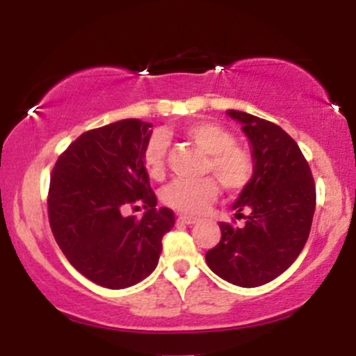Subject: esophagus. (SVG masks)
<instances>
[{"label": "esophagus", "instance_id": "34e87169", "mask_svg": "<svg viewBox=\"0 0 356 356\" xmlns=\"http://www.w3.org/2000/svg\"><path fill=\"white\" fill-rule=\"evenodd\" d=\"M179 220H181V222H184V224H195L199 219L197 218H192V216L181 214V216H179Z\"/></svg>", "mask_w": 356, "mask_h": 356}]
</instances>
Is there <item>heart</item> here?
<instances>
[{
	"label": "heart",
	"mask_w": 356,
	"mask_h": 356,
	"mask_svg": "<svg viewBox=\"0 0 356 356\" xmlns=\"http://www.w3.org/2000/svg\"><path fill=\"white\" fill-rule=\"evenodd\" d=\"M184 134L209 154L204 174L214 175L224 189L239 192L252 182L256 175L254 155L246 147L236 144V137L229 130L214 122L197 120L187 125ZM167 149L169 140L161 132L152 134L142 149V165L154 181H161L165 175ZM213 178L207 175L199 181H174L162 192V199L165 206L182 214H201L219 194L218 181Z\"/></svg>",
	"instance_id": "b5f03b06"
}]
</instances>
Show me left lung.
<instances>
[{
	"instance_id": "left-lung-1",
	"label": "left lung",
	"mask_w": 356,
	"mask_h": 356,
	"mask_svg": "<svg viewBox=\"0 0 356 356\" xmlns=\"http://www.w3.org/2000/svg\"><path fill=\"white\" fill-rule=\"evenodd\" d=\"M227 113L241 122L251 142L256 175L234 204L246 224L220 222V241L206 252V261L222 280L254 288L284 273L303 251L316 187L303 152L280 125L239 110Z\"/></svg>"
}]
</instances>
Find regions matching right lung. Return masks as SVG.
<instances>
[{
	"label": "right lung",
	"instance_id": "obj_1",
	"mask_svg": "<svg viewBox=\"0 0 356 356\" xmlns=\"http://www.w3.org/2000/svg\"><path fill=\"white\" fill-rule=\"evenodd\" d=\"M149 127L125 118L88 130L53 167L48 220L56 244L76 271L104 288L122 289L149 276L175 222L172 211L155 207L142 165ZM138 205L147 209L144 218L121 214Z\"/></svg>",
	"mask_w": 356,
	"mask_h": 356
}]
</instances>
